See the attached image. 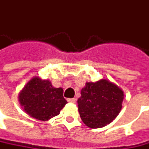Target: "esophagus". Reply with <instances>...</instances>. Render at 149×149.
Wrapping results in <instances>:
<instances>
[{
  "instance_id": "obj_1",
  "label": "esophagus",
  "mask_w": 149,
  "mask_h": 149,
  "mask_svg": "<svg viewBox=\"0 0 149 149\" xmlns=\"http://www.w3.org/2000/svg\"><path fill=\"white\" fill-rule=\"evenodd\" d=\"M68 102H72V103H75L76 102V99L75 98H68Z\"/></svg>"
}]
</instances>
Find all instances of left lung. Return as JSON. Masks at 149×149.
Returning <instances> with one entry per match:
<instances>
[{"instance_id":"obj_1","label":"left lung","mask_w":149,"mask_h":149,"mask_svg":"<svg viewBox=\"0 0 149 149\" xmlns=\"http://www.w3.org/2000/svg\"><path fill=\"white\" fill-rule=\"evenodd\" d=\"M123 98V91L107 79L87 81L77 100L82 122L91 128L105 127L119 114Z\"/></svg>"}]
</instances>
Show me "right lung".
<instances>
[{"label": "right lung", "instance_id": "obj_1", "mask_svg": "<svg viewBox=\"0 0 149 149\" xmlns=\"http://www.w3.org/2000/svg\"><path fill=\"white\" fill-rule=\"evenodd\" d=\"M18 100L26 113L40 121H48L58 115L68 103L62 87H54L49 80L36 76L21 90Z\"/></svg>", "mask_w": 149, "mask_h": 149}]
</instances>
